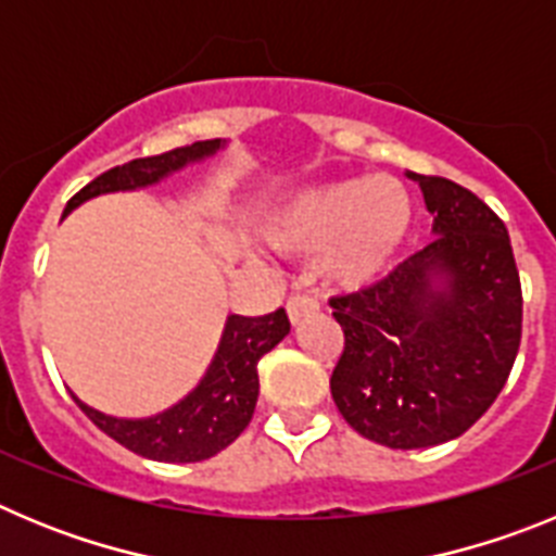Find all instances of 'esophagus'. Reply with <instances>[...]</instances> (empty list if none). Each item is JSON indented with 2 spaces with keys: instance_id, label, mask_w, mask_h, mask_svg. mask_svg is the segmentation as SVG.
<instances>
[{
  "instance_id": "34e87169",
  "label": "esophagus",
  "mask_w": 556,
  "mask_h": 556,
  "mask_svg": "<svg viewBox=\"0 0 556 556\" xmlns=\"http://www.w3.org/2000/svg\"><path fill=\"white\" fill-rule=\"evenodd\" d=\"M287 312H289V320L298 326V323L306 320V317L320 314V301H317L314 294H292L287 303Z\"/></svg>"
}]
</instances>
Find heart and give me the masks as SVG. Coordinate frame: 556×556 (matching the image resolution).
I'll use <instances>...</instances> for the list:
<instances>
[{
    "instance_id": "b5f03b06",
    "label": "heart",
    "mask_w": 556,
    "mask_h": 556,
    "mask_svg": "<svg viewBox=\"0 0 556 556\" xmlns=\"http://www.w3.org/2000/svg\"><path fill=\"white\" fill-rule=\"evenodd\" d=\"M406 225L409 203L401 184L376 175L294 191L269 214L264 233L278 250L326 248V273L333 281L358 287L390 262Z\"/></svg>"
}]
</instances>
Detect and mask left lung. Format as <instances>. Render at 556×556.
Segmentation results:
<instances>
[{
	"label": "left lung",
	"instance_id": "left-lung-1",
	"mask_svg": "<svg viewBox=\"0 0 556 556\" xmlns=\"http://www.w3.org/2000/svg\"><path fill=\"white\" fill-rule=\"evenodd\" d=\"M420 184L434 239L381 281L331 298L345 348L331 395L353 431L387 448L465 434L507 384L523 294L504 223L473 191L437 175ZM446 278L437 293L430 278Z\"/></svg>",
	"mask_w": 556,
	"mask_h": 556
}]
</instances>
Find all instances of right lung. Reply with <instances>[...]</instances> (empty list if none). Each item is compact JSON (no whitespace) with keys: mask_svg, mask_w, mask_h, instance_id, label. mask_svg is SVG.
I'll list each match as a JSON object with an SVG mask.
<instances>
[{"mask_svg":"<svg viewBox=\"0 0 556 556\" xmlns=\"http://www.w3.org/2000/svg\"><path fill=\"white\" fill-rule=\"evenodd\" d=\"M214 150H219V139L194 141L164 155L113 166L68 200L63 217L97 194L150 186L189 161L205 159ZM287 333L289 317L283 308H275L262 317H242V314L228 317L217 356L198 390L186 395L178 406L166 409L164 415L147 417V420H125V417L102 415L77 397L75 401L97 429L105 431L132 454L155 462H203L228 448L236 437L248 429L255 412V397H258V358L273 351Z\"/></svg>","mask_w":556,"mask_h":556,"instance_id":"obj_1","label":"right lung"}]
</instances>
